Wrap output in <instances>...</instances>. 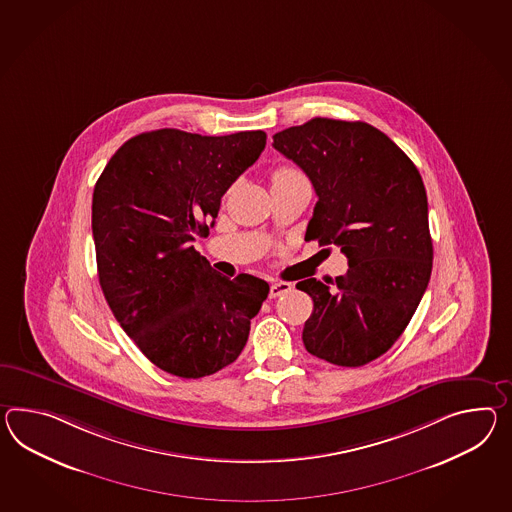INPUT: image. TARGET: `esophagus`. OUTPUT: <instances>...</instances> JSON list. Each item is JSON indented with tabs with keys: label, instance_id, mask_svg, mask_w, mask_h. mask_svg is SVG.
<instances>
[{
	"label": "esophagus",
	"instance_id": "34e87169",
	"mask_svg": "<svg viewBox=\"0 0 512 512\" xmlns=\"http://www.w3.org/2000/svg\"><path fill=\"white\" fill-rule=\"evenodd\" d=\"M292 288V285L290 283H285V281H277V283H272V287H270V300H274V298H277V296H281V294H285V292H288Z\"/></svg>",
	"mask_w": 512,
	"mask_h": 512
}]
</instances>
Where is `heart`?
I'll return each instance as SVG.
<instances>
[{"instance_id": "obj_1", "label": "heart", "mask_w": 512, "mask_h": 512, "mask_svg": "<svg viewBox=\"0 0 512 512\" xmlns=\"http://www.w3.org/2000/svg\"><path fill=\"white\" fill-rule=\"evenodd\" d=\"M296 175H300L298 170L288 168V166H281V168H275L274 174H272V183H277V181H287V179H292V177H296Z\"/></svg>"}]
</instances>
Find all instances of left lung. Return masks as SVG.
<instances>
[{
  "label": "left lung",
  "mask_w": 512,
  "mask_h": 512,
  "mask_svg": "<svg viewBox=\"0 0 512 512\" xmlns=\"http://www.w3.org/2000/svg\"><path fill=\"white\" fill-rule=\"evenodd\" d=\"M274 148L318 196L305 238L335 244L348 272L296 288L314 301L305 349L337 366L387 353L411 322L433 268L422 175L390 138L364 122L312 118L274 135Z\"/></svg>",
  "instance_id": "obj_1"
}]
</instances>
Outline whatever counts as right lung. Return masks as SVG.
<instances>
[{"mask_svg":"<svg viewBox=\"0 0 512 512\" xmlns=\"http://www.w3.org/2000/svg\"><path fill=\"white\" fill-rule=\"evenodd\" d=\"M264 146V131L140 133L114 153L94 187L101 290L125 333L168 374L200 379L237 361L268 298L266 281L224 277L192 246Z\"/></svg>","mask_w":512,"mask_h":512,"instance_id":"right-lung-1","label":"right lung"}]
</instances>
